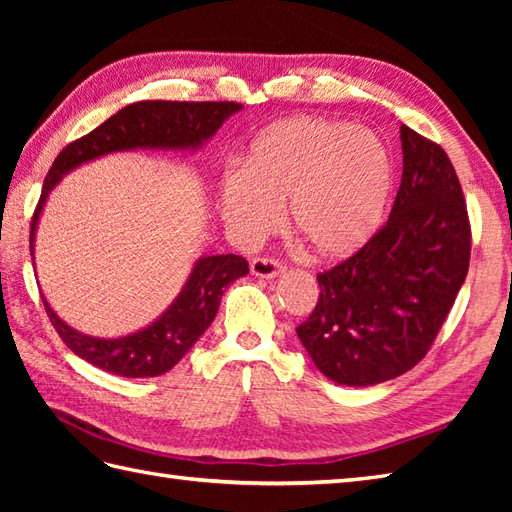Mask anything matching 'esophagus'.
Listing matches in <instances>:
<instances>
[{"mask_svg":"<svg viewBox=\"0 0 512 512\" xmlns=\"http://www.w3.org/2000/svg\"><path fill=\"white\" fill-rule=\"evenodd\" d=\"M286 270L284 262H279L275 257H255L250 262V273L255 277H264V279H273L277 275H281Z\"/></svg>","mask_w":512,"mask_h":512,"instance_id":"obj_1","label":"esophagus"}]
</instances>
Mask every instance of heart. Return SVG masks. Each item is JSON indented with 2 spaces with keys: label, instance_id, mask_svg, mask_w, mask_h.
Segmentation results:
<instances>
[{
  "label": "heart",
  "instance_id": "heart-1",
  "mask_svg": "<svg viewBox=\"0 0 512 512\" xmlns=\"http://www.w3.org/2000/svg\"><path fill=\"white\" fill-rule=\"evenodd\" d=\"M394 162L383 140L352 123L290 116L266 125L242 169L220 182L224 222L244 239L290 226L312 257L341 259L363 248L385 222Z\"/></svg>",
  "mask_w": 512,
  "mask_h": 512
}]
</instances>
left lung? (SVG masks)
I'll return each mask as SVG.
<instances>
[{"instance_id":"obj_1","label":"left lung","mask_w":512,"mask_h":512,"mask_svg":"<svg viewBox=\"0 0 512 512\" xmlns=\"http://www.w3.org/2000/svg\"><path fill=\"white\" fill-rule=\"evenodd\" d=\"M402 180L389 220L319 279L297 336L323 376L367 387L416 367L469 273L471 222L438 143L400 125Z\"/></svg>"}]
</instances>
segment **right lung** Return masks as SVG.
<instances>
[{
  "label": "right lung",
  "instance_id": "right-lung-1",
  "mask_svg": "<svg viewBox=\"0 0 512 512\" xmlns=\"http://www.w3.org/2000/svg\"><path fill=\"white\" fill-rule=\"evenodd\" d=\"M239 110L242 105L235 101H140L123 107L90 134L72 140L59 151L43 180L41 198L30 222V255L39 211L63 173L112 151L136 147H200L222 127L228 116ZM246 273L248 262L239 255L198 259L189 281L169 310L145 330L123 339H94L76 332L52 312L46 299L43 306L63 343L83 361L125 378L160 376L169 372L213 323L224 288Z\"/></svg>",
  "mask_w": 512,
  "mask_h": 512
}]
</instances>
